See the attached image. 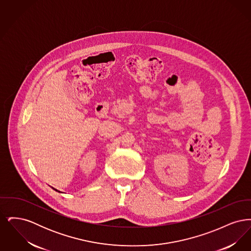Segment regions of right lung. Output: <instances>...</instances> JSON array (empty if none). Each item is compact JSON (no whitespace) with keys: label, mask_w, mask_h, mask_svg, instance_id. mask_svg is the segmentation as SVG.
Wrapping results in <instances>:
<instances>
[{"label":"right lung","mask_w":251,"mask_h":251,"mask_svg":"<svg viewBox=\"0 0 251 251\" xmlns=\"http://www.w3.org/2000/svg\"><path fill=\"white\" fill-rule=\"evenodd\" d=\"M56 191H57V190H56Z\"/></svg>","instance_id":"right-lung-1"}]
</instances>
